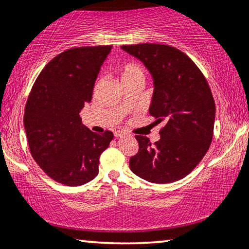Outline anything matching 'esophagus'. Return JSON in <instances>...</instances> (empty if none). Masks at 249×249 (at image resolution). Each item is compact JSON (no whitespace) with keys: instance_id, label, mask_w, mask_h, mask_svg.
Masks as SVG:
<instances>
[{"instance_id":"1","label":"esophagus","mask_w":249,"mask_h":249,"mask_svg":"<svg viewBox=\"0 0 249 249\" xmlns=\"http://www.w3.org/2000/svg\"><path fill=\"white\" fill-rule=\"evenodd\" d=\"M125 134V132H123V131H117V132H115V137L116 138H118V137H123V135Z\"/></svg>"}]
</instances>
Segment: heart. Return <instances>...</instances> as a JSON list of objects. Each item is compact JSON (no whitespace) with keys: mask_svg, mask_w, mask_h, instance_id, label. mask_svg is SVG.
<instances>
[{"mask_svg":"<svg viewBox=\"0 0 249 249\" xmlns=\"http://www.w3.org/2000/svg\"><path fill=\"white\" fill-rule=\"evenodd\" d=\"M146 77V71L140 63L128 62L121 69V79L122 81L139 79L144 81Z\"/></svg>","mask_w":249,"mask_h":249,"instance_id":"1","label":"heart"}]
</instances>
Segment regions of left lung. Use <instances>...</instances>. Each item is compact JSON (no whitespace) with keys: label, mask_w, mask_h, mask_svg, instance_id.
I'll return each instance as SVG.
<instances>
[{"label":"left lung","mask_w":249,"mask_h":249,"mask_svg":"<svg viewBox=\"0 0 249 249\" xmlns=\"http://www.w3.org/2000/svg\"><path fill=\"white\" fill-rule=\"evenodd\" d=\"M122 49L139 58L152 73L149 114L165 124L154 144L135 135L139 150L130 159V168L147 181H177L193 171L212 143L216 111L212 89L195 63L175 47L139 43Z\"/></svg>","instance_id":"left-lung-1"}]
</instances>
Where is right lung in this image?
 <instances>
[{"label": "right lung", "mask_w": 249, "mask_h": 249, "mask_svg": "<svg viewBox=\"0 0 249 249\" xmlns=\"http://www.w3.org/2000/svg\"><path fill=\"white\" fill-rule=\"evenodd\" d=\"M111 46L75 47L50 61L37 75L25 107L24 126L34 161L59 184L80 186L99 174V160L114 133L97 134L79 112Z\"/></svg>", "instance_id": "right-lung-1"}]
</instances>
